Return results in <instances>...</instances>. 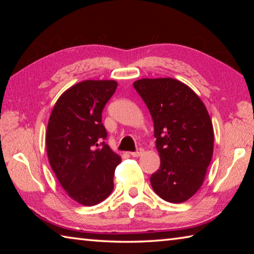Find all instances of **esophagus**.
Wrapping results in <instances>:
<instances>
[{
	"instance_id": "34e87169",
	"label": "esophagus",
	"mask_w": 254,
	"mask_h": 254,
	"mask_svg": "<svg viewBox=\"0 0 254 254\" xmlns=\"http://www.w3.org/2000/svg\"><path fill=\"white\" fill-rule=\"evenodd\" d=\"M143 153V149H136V151H134V152H130V154L132 157H134V158H136V157H140L141 154Z\"/></svg>"
}]
</instances>
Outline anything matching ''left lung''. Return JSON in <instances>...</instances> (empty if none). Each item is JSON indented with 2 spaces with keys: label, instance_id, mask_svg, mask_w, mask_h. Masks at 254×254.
<instances>
[{
  "label": "left lung",
  "instance_id": "obj_1",
  "mask_svg": "<svg viewBox=\"0 0 254 254\" xmlns=\"http://www.w3.org/2000/svg\"><path fill=\"white\" fill-rule=\"evenodd\" d=\"M153 120L160 168L151 175L154 192L169 203H184L204 183L213 156L214 131L198 95L174 78L133 83Z\"/></svg>",
  "mask_w": 254,
  "mask_h": 254
}]
</instances>
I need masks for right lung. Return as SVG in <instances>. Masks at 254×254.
Masks as SVG:
<instances>
[{
	"instance_id": "right-lung-1",
	"label": "right lung",
	"mask_w": 254,
	"mask_h": 254,
	"mask_svg": "<svg viewBox=\"0 0 254 254\" xmlns=\"http://www.w3.org/2000/svg\"><path fill=\"white\" fill-rule=\"evenodd\" d=\"M115 80H84L68 88L51 112L47 154L56 177L72 199L96 205L113 190L121 157L104 142L102 112L117 91Z\"/></svg>"
}]
</instances>
